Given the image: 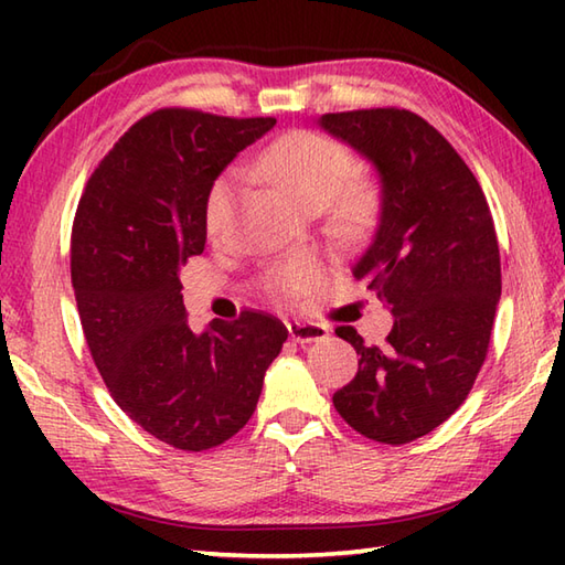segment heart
I'll return each mask as SVG.
<instances>
[{
  "label": "heart",
  "mask_w": 565,
  "mask_h": 565,
  "mask_svg": "<svg viewBox=\"0 0 565 565\" xmlns=\"http://www.w3.org/2000/svg\"><path fill=\"white\" fill-rule=\"evenodd\" d=\"M284 286L289 291H296V286H298V267H289L284 271Z\"/></svg>",
  "instance_id": "heart-1"
}]
</instances>
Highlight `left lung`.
<instances>
[{
  "label": "left lung",
  "instance_id": "8db88e82",
  "mask_svg": "<svg viewBox=\"0 0 565 565\" xmlns=\"http://www.w3.org/2000/svg\"><path fill=\"white\" fill-rule=\"evenodd\" d=\"M274 124L152 111L118 138L77 203L70 271L84 340L116 405L174 449L237 435L289 338L252 308L194 326L179 284V267L206 247L213 182Z\"/></svg>",
  "mask_w": 565,
  "mask_h": 565
}]
</instances>
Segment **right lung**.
<instances>
[{"instance_id":"add662e5","label":"right lung","mask_w":565,"mask_h":565,"mask_svg":"<svg viewBox=\"0 0 565 565\" xmlns=\"http://www.w3.org/2000/svg\"><path fill=\"white\" fill-rule=\"evenodd\" d=\"M320 128L376 167L381 211L356 279L393 313L383 344H352L356 376L332 395L344 423L407 444L456 413L481 371L500 301V249L473 172L405 109L326 114Z\"/></svg>"}]
</instances>
